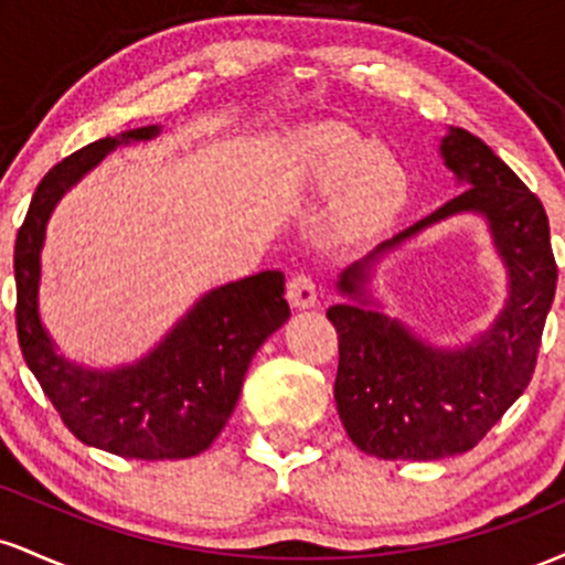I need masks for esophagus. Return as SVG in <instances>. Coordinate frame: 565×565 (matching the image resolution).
I'll return each mask as SVG.
<instances>
[{
    "label": "esophagus",
    "instance_id": "obj_1",
    "mask_svg": "<svg viewBox=\"0 0 565 565\" xmlns=\"http://www.w3.org/2000/svg\"><path fill=\"white\" fill-rule=\"evenodd\" d=\"M287 297H289L291 308H297V310L313 308V305L319 302V291H316L313 278L305 276V274H297V276L289 278Z\"/></svg>",
    "mask_w": 565,
    "mask_h": 565
}]
</instances>
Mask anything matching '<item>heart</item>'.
<instances>
[{
  "label": "heart",
  "instance_id": "b5f03b06",
  "mask_svg": "<svg viewBox=\"0 0 565 565\" xmlns=\"http://www.w3.org/2000/svg\"><path fill=\"white\" fill-rule=\"evenodd\" d=\"M295 161L300 178L316 191L340 188L332 225L345 242L374 236L406 204L408 174L404 164L345 125L300 129L295 138Z\"/></svg>",
  "mask_w": 565,
  "mask_h": 565
}]
</instances>
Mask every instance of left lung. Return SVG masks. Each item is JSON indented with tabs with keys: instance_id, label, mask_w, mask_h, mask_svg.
Returning <instances> with one entry per match:
<instances>
[{
	"instance_id": "obj_1",
	"label": "left lung",
	"mask_w": 565,
	"mask_h": 565,
	"mask_svg": "<svg viewBox=\"0 0 565 565\" xmlns=\"http://www.w3.org/2000/svg\"><path fill=\"white\" fill-rule=\"evenodd\" d=\"M440 157L468 188L342 270L337 289L355 302L327 310L340 342L337 412L350 440L380 459L470 451L529 387L555 297L557 265L542 201L468 129L449 127ZM459 211H476L490 223L511 297L481 338L449 351L427 347L397 320L366 309L363 281L385 250Z\"/></svg>"
}]
</instances>
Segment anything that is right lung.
<instances>
[{
	"instance_id": "right-lung-1",
	"label": "right lung",
	"mask_w": 565,
	"mask_h": 565,
	"mask_svg": "<svg viewBox=\"0 0 565 565\" xmlns=\"http://www.w3.org/2000/svg\"><path fill=\"white\" fill-rule=\"evenodd\" d=\"M159 125L84 146L36 185L15 238V323L23 359L82 444L127 459L196 457L220 436L242 393L252 355L289 319L281 270L212 289L140 361L84 369L55 353L39 319V276L47 220L82 174L116 146L151 140Z\"/></svg>"
}]
</instances>
